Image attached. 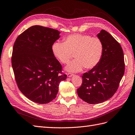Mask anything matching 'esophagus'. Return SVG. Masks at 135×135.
<instances>
[{
  "mask_svg": "<svg viewBox=\"0 0 135 135\" xmlns=\"http://www.w3.org/2000/svg\"><path fill=\"white\" fill-rule=\"evenodd\" d=\"M67 76L68 77H71L72 76H73V74H71V73H68Z\"/></svg>",
  "mask_w": 135,
  "mask_h": 135,
  "instance_id": "34e87169",
  "label": "esophagus"
}]
</instances>
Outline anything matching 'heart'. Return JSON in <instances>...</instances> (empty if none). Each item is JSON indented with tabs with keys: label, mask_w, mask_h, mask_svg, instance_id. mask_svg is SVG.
Instances as JSON below:
<instances>
[{
	"label": "heart",
	"mask_w": 135,
	"mask_h": 135,
	"mask_svg": "<svg viewBox=\"0 0 135 135\" xmlns=\"http://www.w3.org/2000/svg\"><path fill=\"white\" fill-rule=\"evenodd\" d=\"M55 57L60 62L68 63L75 54V59L65 69L70 72H78L85 67L92 69L99 64L103 53V44L97 37L74 34L68 36L64 42L56 41L52 46Z\"/></svg>",
	"instance_id": "b5f03b06"
}]
</instances>
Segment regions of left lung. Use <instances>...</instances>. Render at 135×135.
<instances>
[{
  "label": "left lung",
  "instance_id": "obj_1",
  "mask_svg": "<svg viewBox=\"0 0 135 135\" xmlns=\"http://www.w3.org/2000/svg\"><path fill=\"white\" fill-rule=\"evenodd\" d=\"M103 44V53L96 66L82 77L78 96L86 103L96 104L110 99L116 92L124 73L123 50L112 35L101 30L97 35Z\"/></svg>",
  "mask_w": 135,
  "mask_h": 135
}]
</instances>
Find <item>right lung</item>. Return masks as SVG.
I'll use <instances>...</instances> for the list:
<instances>
[{"mask_svg":"<svg viewBox=\"0 0 135 135\" xmlns=\"http://www.w3.org/2000/svg\"><path fill=\"white\" fill-rule=\"evenodd\" d=\"M60 34L53 28L32 26L20 34L13 45L11 60L16 83L34 103L44 104L55 99L60 81L67 78L52 51Z\"/></svg>","mask_w":135,"mask_h":135,"instance_id":"right-lung-1","label":"right lung"}]
</instances>
